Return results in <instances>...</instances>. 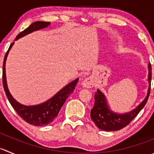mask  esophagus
<instances>
[{
    "mask_svg": "<svg viewBox=\"0 0 154 154\" xmlns=\"http://www.w3.org/2000/svg\"><path fill=\"white\" fill-rule=\"evenodd\" d=\"M94 85V80L92 77H87V78L84 79V80L82 81L81 86L83 87V88H92Z\"/></svg>",
    "mask_w": 154,
    "mask_h": 154,
    "instance_id": "34e87169",
    "label": "esophagus"
}]
</instances>
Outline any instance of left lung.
<instances>
[{
	"instance_id": "obj_1",
	"label": "left lung",
	"mask_w": 154,
	"mask_h": 154,
	"mask_svg": "<svg viewBox=\"0 0 154 154\" xmlns=\"http://www.w3.org/2000/svg\"><path fill=\"white\" fill-rule=\"evenodd\" d=\"M148 74H147V95L144 99L137 106L130 112L125 113H117L113 112L109 108L106 96L100 90L97 89L94 93V105L91 109V120L94 122L99 129L105 131H115L119 130L128 125L133 119H135L139 112L143 109L146 104L150 94V81H151V66L149 63L147 66Z\"/></svg>"
}]
</instances>
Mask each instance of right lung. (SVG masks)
<instances>
[{"label":"right lung","instance_id":"add662e5","mask_svg":"<svg viewBox=\"0 0 154 154\" xmlns=\"http://www.w3.org/2000/svg\"><path fill=\"white\" fill-rule=\"evenodd\" d=\"M50 24L51 23L46 22V21H35L30 24L27 29L20 32L16 36L15 41L19 39L21 37L25 36L26 35L31 33L34 31L39 30V29L48 27ZM13 45L14 42H12L10 45L7 52L6 53L4 60V64H3V86H4L6 95L15 112L26 122H27L29 125L41 126V127L49 125L58 116L59 112L61 109L66 99L74 91L79 78L71 81L66 86L63 87L62 89H60L52 97L43 103L37 105H32V106H26V105L21 104L19 102L17 101L10 94L8 86H7V77H6V60H7L9 52Z\"/></svg>","mask_w":154,"mask_h":154}]
</instances>
